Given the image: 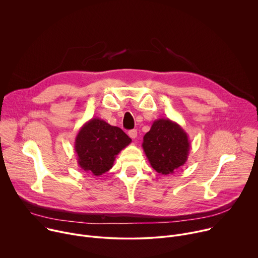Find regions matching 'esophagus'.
I'll return each mask as SVG.
<instances>
[{
  "mask_svg": "<svg viewBox=\"0 0 258 258\" xmlns=\"http://www.w3.org/2000/svg\"><path fill=\"white\" fill-rule=\"evenodd\" d=\"M137 135H138L137 130H131V131L128 132V136H130L132 139H136V138H137Z\"/></svg>",
  "mask_w": 258,
  "mask_h": 258,
  "instance_id": "obj_1",
  "label": "esophagus"
}]
</instances>
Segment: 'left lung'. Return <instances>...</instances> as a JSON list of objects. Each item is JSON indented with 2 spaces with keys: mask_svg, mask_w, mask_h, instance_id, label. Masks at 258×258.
<instances>
[{
  "mask_svg": "<svg viewBox=\"0 0 258 258\" xmlns=\"http://www.w3.org/2000/svg\"><path fill=\"white\" fill-rule=\"evenodd\" d=\"M142 147L153 169L167 175L187 162L191 144L178 123L159 118L144 136Z\"/></svg>",
  "mask_w": 258,
  "mask_h": 258,
  "instance_id": "1",
  "label": "left lung"
}]
</instances>
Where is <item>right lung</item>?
Wrapping results in <instances>:
<instances>
[{
  "instance_id": "obj_1",
  "label": "right lung",
  "mask_w": 258,
  "mask_h": 258,
  "mask_svg": "<svg viewBox=\"0 0 258 258\" xmlns=\"http://www.w3.org/2000/svg\"><path fill=\"white\" fill-rule=\"evenodd\" d=\"M132 139L119 127L95 117L87 121L76 137L75 150L82 169L99 176L112 168L118 153Z\"/></svg>"
}]
</instances>
